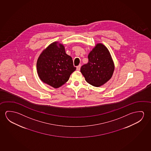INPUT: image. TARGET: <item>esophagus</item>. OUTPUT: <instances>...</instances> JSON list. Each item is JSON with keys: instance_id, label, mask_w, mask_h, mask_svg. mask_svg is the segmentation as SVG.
<instances>
[{"instance_id": "obj_1", "label": "esophagus", "mask_w": 151, "mask_h": 151, "mask_svg": "<svg viewBox=\"0 0 151 151\" xmlns=\"http://www.w3.org/2000/svg\"><path fill=\"white\" fill-rule=\"evenodd\" d=\"M81 65H79L78 66H77L76 67V70H78V71H79L80 69H81Z\"/></svg>"}]
</instances>
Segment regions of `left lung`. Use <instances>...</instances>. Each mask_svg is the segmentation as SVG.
<instances>
[{
    "mask_svg": "<svg viewBox=\"0 0 151 151\" xmlns=\"http://www.w3.org/2000/svg\"><path fill=\"white\" fill-rule=\"evenodd\" d=\"M88 62L83 65L81 72L86 81L100 87L111 78L114 65L109 50L104 44L98 43L88 56Z\"/></svg>",
    "mask_w": 151,
    "mask_h": 151,
    "instance_id": "left-lung-1",
    "label": "left lung"
}]
</instances>
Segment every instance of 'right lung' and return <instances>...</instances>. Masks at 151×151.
I'll use <instances>...</instances> for the list:
<instances>
[{
	"label": "right lung",
	"instance_id": "obj_1",
	"mask_svg": "<svg viewBox=\"0 0 151 151\" xmlns=\"http://www.w3.org/2000/svg\"><path fill=\"white\" fill-rule=\"evenodd\" d=\"M37 74L43 83L58 88L66 83L76 69L63 44L54 42L40 55L37 63Z\"/></svg>",
	"mask_w": 151,
	"mask_h": 151
}]
</instances>
